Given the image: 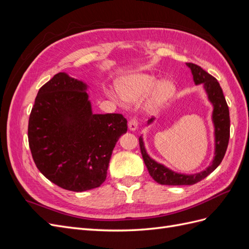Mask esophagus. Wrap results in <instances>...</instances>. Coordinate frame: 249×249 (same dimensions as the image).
Wrapping results in <instances>:
<instances>
[{
  "mask_svg": "<svg viewBox=\"0 0 249 249\" xmlns=\"http://www.w3.org/2000/svg\"><path fill=\"white\" fill-rule=\"evenodd\" d=\"M127 125H129V130L132 131V132L136 131L138 129V123H137V120L135 119V118L131 119L130 122H129V124H127Z\"/></svg>",
  "mask_w": 249,
  "mask_h": 249,
  "instance_id": "obj_1",
  "label": "esophagus"
}]
</instances>
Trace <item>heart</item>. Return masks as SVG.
<instances>
[{"mask_svg": "<svg viewBox=\"0 0 249 249\" xmlns=\"http://www.w3.org/2000/svg\"><path fill=\"white\" fill-rule=\"evenodd\" d=\"M116 93L110 88L105 89L106 94L113 100L124 101L126 104H137L147 96L145 110L153 113L159 110L176 91V85L168 79L159 81L157 76L146 72H133L119 78L116 83Z\"/></svg>", "mask_w": 249, "mask_h": 249, "instance_id": "obj_1", "label": "heart"}]
</instances>
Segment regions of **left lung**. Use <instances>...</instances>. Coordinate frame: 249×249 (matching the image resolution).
Masks as SVG:
<instances>
[{
    "label": "left lung",
    "mask_w": 249,
    "mask_h": 249,
    "mask_svg": "<svg viewBox=\"0 0 249 249\" xmlns=\"http://www.w3.org/2000/svg\"><path fill=\"white\" fill-rule=\"evenodd\" d=\"M187 66L191 70L193 76V81L195 85H202L203 90L208 96L209 102L212 104V123L214 125V158L209 166L192 175H186V173H178L172 169L165 166L154 160L150 157L144 145L143 137H139V144L142 158L144 160L146 168L152 177L158 184L170 185V186H180V185H193L200 182L201 179L208 177L211 172H213L219 164L221 163L223 157L227 152L229 139H230V111L227 101L223 95L222 89L218 81L203 71L200 66L193 63H186ZM155 118H150L147 122V125L153 124Z\"/></svg>",
    "instance_id": "1"
}]
</instances>
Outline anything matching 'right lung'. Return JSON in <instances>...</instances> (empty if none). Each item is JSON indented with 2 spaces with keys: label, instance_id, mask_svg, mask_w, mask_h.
I'll return each instance as SVG.
<instances>
[{
  "label": "right lung",
  "instance_id": "add662e5",
  "mask_svg": "<svg viewBox=\"0 0 249 249\" xmlns=\"http://www.w3.org/2000/svg\"><path fill=\"white\" fill-rule=\"evenodd\" d=\"M84 81L55 74L40 89L28 138L37 168L65 190L82 192L106 179L116 142L127 131L122 114H94Z\"/></svg>",
  "mask_w": 249,
  "mask_h": 249
}]
</instances>
